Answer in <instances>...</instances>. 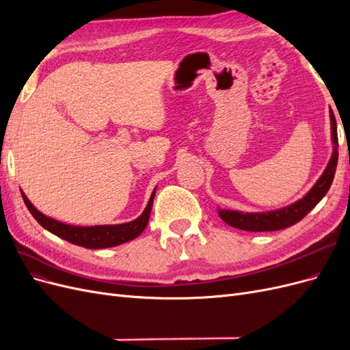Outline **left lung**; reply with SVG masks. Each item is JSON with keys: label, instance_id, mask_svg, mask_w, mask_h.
<instances>
[{"label": "left lung", "instance_id": "8db88e82", "mask_svg": "<svg viewBox=\"0 0 350 350\" xmlns=\"http://www.w3.org/2000/svg\"><path fill=\"white\" fill-rule=\"evenodd\" d=\"M330 122H332V142L334 144L332 159L319 181L315 183V185L310 189L308 193H306L304 198L298 200L296 203L288 207L266 211V213H242V211H235V210H219L220 219L232 228H237L241 230H250V232L280 230L295 225L296 221L302 220L317 204L320 203L321 198L327 194L328 189H330L334 179L337 159H338V152H337L338 140H337L336 116L332 109H330Z\"/></svg>", "mask_w": 350, "mask_h": 350}]
</instances>
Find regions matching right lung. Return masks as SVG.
<instances>
[{
  "mask_svg": "<svg viewBox=\"0 0 350 350\" xmlns=\"http://www.w3.org/2000/svg\"><path fill=\"white\" fill-rule=\"evenodd\" d=\"M154 193L156 189H153L149 203H147L142 216H139L135 220L126 221V224H121V225H99V226H74V225L62 224V221H58L55 219L45 216L44 213H40V211L30 203L23 191H22V197L31 216L38 220V224L42 228L49 230L51 234L66 239L74 243V245L84 247L89 250H99V248L121 245V243L129 242L142 234V232L146 229L147 224H149Z\"/></svg>",
  "mask_w": 350,
  "mask_h": 350,
  "instance_id": "1",
  "label": "right lung"
}]
</instances>
